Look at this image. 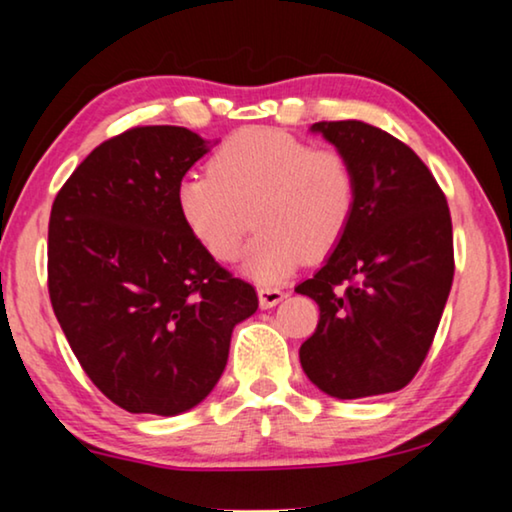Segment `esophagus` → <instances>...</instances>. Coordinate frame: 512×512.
Listing matches in <instances>:
<instances>
[{"label":"esophagus","instance_id":"34e87169","mask_svg":"<svg viewBox=\"0 0 512 512\" xmlns=\"http://www.w3.org/2000/svg\"><path fill=\"white\" fill-rule=\"evenodd\" d=\"M282 300H284V293L275 289V286H261V289H258V303H261L263 310L275 307L277 303H282Z\"/></svg>","mask_w":512,"mask_h":512}]
</instances>
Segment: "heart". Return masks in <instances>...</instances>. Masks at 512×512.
Segmentation results:
<instances>
[{
    "label": "heart",
    "instance_id": "b5f03b06",
    "mask_svg": "<svg viewBox=\"0 0 512 512\" xmlns=\"http://www.w3.org/2000/svg\"><path fill=\"white\" fill-rule=\"evenodd\" d=\"M359 181L338 146H314L277 128H242L212 153L209 172L186 174L177 207L216 261H233L254 219L244 272L277 282L331 254L356 212Z\"/></svg>",
    "mask_w": 512,
    "mask_h": 512
}]
</instances>
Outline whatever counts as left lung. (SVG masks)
Returning <instances> with one entry per match:
<instances>
[{"label":"left lung","instance_id":"8db88e82","mask_svg":"<svg viewBox=\"0 0 512 512\" xmlns=\"http://www.w3.org/2000/svg\"><path fill=\"white\" fill-rule=\"evenodd\" d=\"M352 160L356 212L331 258L296 286L319 305L300 366L335 398L391 394L429 354L454 277L452 219L424 160L375 125H312Z\"/></svg>","mask_w":512,"mask_h":512}]
</instances>
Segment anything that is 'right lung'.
<instances>
[{"label": "right lung", "instance_id": "1", "mask_svg": "<svg viewBox=\"0 0 512 512\" xmlns=\"http://www.w3.org/2000/svg\"><path fill=\"white\" fill-rule=\"evenodd\" d=\"M205 139L177 125H137L107 139L55 195L48 296L97 389L128 412L179 415L226 368L235 324L256 289L221 268L177 207Z\"/></svg>", "mask_w": 512, "mask_h": 512}]
</instances>
